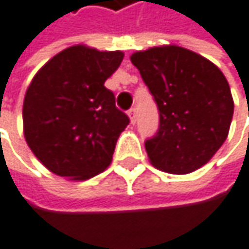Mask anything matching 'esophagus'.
<instances>
[{"mask_svg": "<svg viewBox=\"0 0 249 249\" xmlns=\"http://www.w3.org/2000/svg\"><path fill=\"white\" fill-rule=\"evenodd\" d=\"M128 116H130V121H131V124L134 125L136 121H137V112H136V109H130V110H128Z\"/></svg>", "mask_w": 249, "mask_h": 249, "instance_id": "34e87169", "label": "esophagus"}]
</instances>
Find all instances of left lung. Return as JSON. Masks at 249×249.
<instances>
[{
	"instance_id": "left-lung-1",
	"label": "left lung",
	"mask_w": 249,
	"mask_h": 249,
	"mask_svg": "<svg viewBox=\"0 0 249 249\" xmlns=\"http://www.w3.org/2000/svg\"><path fill=\"white\" fill-rule=\"evenodd\" d=\"M158 110L159 130L144 143L150 164L170 174L205 165L227 139L233 97L223 72L192 50L170 44L131 54Z\"/></svg>"
}]
</instances>
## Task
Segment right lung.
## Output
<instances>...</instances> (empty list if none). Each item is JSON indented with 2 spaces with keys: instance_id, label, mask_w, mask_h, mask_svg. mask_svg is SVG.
I'll list each match as a JSON object with an SVG mask.
<instances>
[{
  "instance_id": "obj_1",
  "label": "right lung",
  "mask_w": 249,
  "mask_h": 249,
  "mask_svg": "<svg viewBox=\"0 0 249 249\" xmlns=\"http://www.w3.org/2000/svg\"><path fill=\"white\" fill-rule=\"evenodd\" d=\"M122 51L72 45L51 57L32 78L23 100V134L38 161L56 176L88 180L112 161L128 116L105 87Z\"/></svg>"
}]
</instances>
